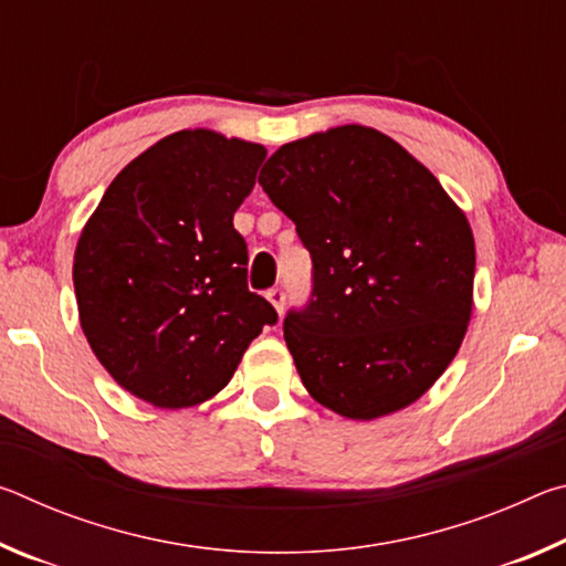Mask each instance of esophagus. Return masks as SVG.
Masks as SVG:
<instances>
[{
    "mask_svg": "<svg viewBox=\"0 0 566 566\" xmlns=\"http://www.w3.org/2000/svg\"><path fill=\"white\" fill-rule=\"evenodd\" d=\"M266 300L272 302V306L276 310V314L284 312V290H280V286H274V290L266 292Z\"/></svg>",
    "mask_w": 566,
    "mask_h": 566,
    "instance_id": "1",
    "label": "esophagus"
}]
</instances>
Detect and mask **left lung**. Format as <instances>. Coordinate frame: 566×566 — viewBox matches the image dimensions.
Masks as SVG:
<instances>
[{"mask_svg": "<svg viewBox=\"0 0 566 566\" xmlns=\"http://www.w3.org/2000/svg\"><path fill=\"white\" fill-rule=\"evenodd\" d=\"M262 189L312 254V300L284 319L306 391L347 419L409 407L457 357L474 306V234L439 179L371 127L282 145Z\"/></svg>", "mask_w": 566, "mask_h": 566, "instance_id": "1", "label": "left lung"}]
</instances>
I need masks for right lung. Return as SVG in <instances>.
Instances as JSON below:
<instances>
[{"instance_id": "1", "label": "right lung", "mask_w": 566, "mask_h": 566, "mask_svg": "<svg viewBox=\"0 0 566 566\" xmlns=\"http://www.w3.org/2000/svg\"><path fill=\"white\" fill-rule=\"evenodd\" d=\"M262 145L181 129L132 159L104 191L74 252L80 324L122 389L159 409L222 391L274 306L247 286L234 212Z\"/></svg>"}]
</instances>
